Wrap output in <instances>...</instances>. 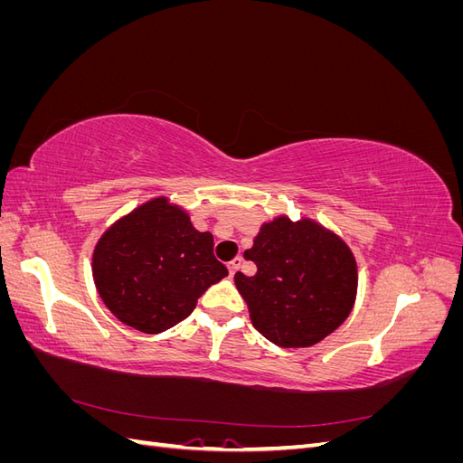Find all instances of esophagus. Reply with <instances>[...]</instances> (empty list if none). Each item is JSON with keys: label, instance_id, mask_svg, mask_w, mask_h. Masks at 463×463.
Masks as SVG:
<instances>
[{"label": "esophagus", "instance_id": "34e87169", "mask_svg": "<svg viewBox=\"0 0 463 463\" xmlns=\"http://www.w3.org/2000/svg\"><path fill=\"white\" fill-rule=\"evenodd\" d=\"M241 262H243V259H241V257H235L233 260H230V262H228V269H230V274H232V276H233L237 270H240Z\"/></svg>", "mask_w": 463, "mask_h": 463}]
</instances>
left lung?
<instances>
[{
    "instance_id": "8db88e82",
    "label": "left lung",
    "mask_w": 463,
    "mask_h": 463,
    "mask_svg": "<svg viewBox=\"0 0 463 463\" xmlns=\"http://www.w3.org/2000/svg\"><path fill=\"white\" fill-rule=\"evenodd\" d=\"M245 259L255 276L235 274L253 326L279 347L325 340L352 313L357 296L355 257L338 235L313 220L279 216L262 223Z\"/></svg>"
}]
</instances>
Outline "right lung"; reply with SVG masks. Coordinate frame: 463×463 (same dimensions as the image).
<instances>
[{"label":"right lung","instance_id":"add662e5","mask_svg":"<svg viewBox=\"0 0 463 463\" xmlns=\"http://www.w3.org/2000/svg\"><path fill=\"white\" fill-rule=\"evenodd\" d=\"M213 249V233L194 230L185 210L152 199L96 243L94 284L121 322L158 334L187 318L203 293L228 276Z\"/></svg>","mask_w":463,"mask_h":463}]
</instances>
